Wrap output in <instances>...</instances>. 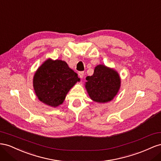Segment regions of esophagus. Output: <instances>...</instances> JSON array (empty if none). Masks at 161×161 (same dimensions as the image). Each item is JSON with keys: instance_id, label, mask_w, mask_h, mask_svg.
I'll list each match as a JSON object with an SVG mask.
<instances>
[{"instance_id": "obj_1", "label": "esophagus", "mask_w": 161, "mask_h": 161, "mask_svg": "<svg viewBox=\"0 0 161 161\" xmlns=\"http://www.w3.org/2000/svg\"><path fill=\"white\" fill-rule=\"evenodd\" d=\"M78 75H79V77L81 78V79H82V78L84 77V71H80L79 73H78Z\"/></svg>"}]
</instances>
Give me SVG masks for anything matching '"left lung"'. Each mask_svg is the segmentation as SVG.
<instances>
[{"label":"left lung","mask_w":161,"mask_h":161,"mask_svg":"<svg viewBox=\"0 0 161 161\" xmlns=\"http://www.w3.org/2000/svg\"><path fill=\"white\" fill-rule=\"evenodd\" d=\"M85 84L90 98L94 102L105 103L111 101L121 87V78L118 72L104 65H98L94 74L86 77Z\"/></svg>","instance_id":"1"}]
</instances>
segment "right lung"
I'll use <instances>...</instances> for the list:
<instances>
[{
    "mask_svg": "<svg viewBox=\"0 0 161 161\" xmlns=\"http://www.w3.org/2000/svg\"><path fill=\"white\" fill-rule=\"evenodd\" d=\"M80 81L77 73L65 61L48 58L35 72L33 86L40 101L48 106L57 107L63 104L70 89Z\"/></svg>",
    "mask_w": 161,
    "mask_h": 161,
    "instance_id": "right-lung-1",
    "label": "right lung"
}]
</instances>
